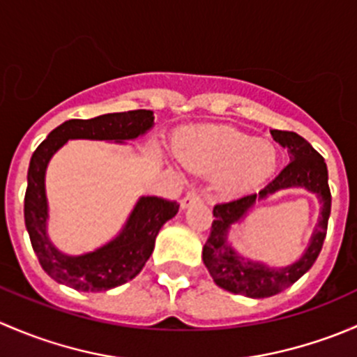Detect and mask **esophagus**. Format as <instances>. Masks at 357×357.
I'll list each match as a JSON object with an SVG mask.
<instances>
[{"instance_id":"esophagus-1","label":"esophagus","mask_w":357,"mask_h":357,"mask_svg":"<svg viewBox=\"0 0 357 357\" xmlns=\"http://www.w3.org/2000/svg\"><path fill=\"white\" fill-rule=\"evenodd\" d=\"M200 200H202V199H200L199 193H197V192H188V193H186V195L181 199V208H188L190 205L199 204Z\"/></svg>"}]
</instances>
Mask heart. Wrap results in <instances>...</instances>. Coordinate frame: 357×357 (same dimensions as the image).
<instances>
[{"mask_svg": "<svg viewBox=\"0 0 357 357\" xmlns=\"http://www.w3.org/2000/svg\"><path fill=\"white\" fill-rule=\"evenodd\" d=\"M172 152L186 169L214 174L222 195H240L271 178L278 165V150L233 128H200L178 132Z\"/></svg>", "mask_w": 357, "mask_h": 357, "instance_id": "heart-1", "label": "heart"}]
</instances>
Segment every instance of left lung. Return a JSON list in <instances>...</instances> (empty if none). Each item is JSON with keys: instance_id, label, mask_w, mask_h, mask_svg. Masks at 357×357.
Here are the masks:
<instances>
[{"instance_id": "1", "label": "left lung", "mask_w": 357, "mask_h": 357, "mask_svg": "<svg viewBox=\"0 0 357 357\" xmlns=\"http://www.w3.org/2000/svg\"><path fill=\"white\" fill-rule=\"evenodd\" d=\"M271 135L275 142L289 150V165L259 193H250L236 200L215 205L212 211L215 219L212 221L211 235L202 252L205 268L208 269L215 285L231 294L252 298H264L280 294L311 269L325 242L332 208V193L328 188V169L325 158L297 132L273 129ZM285 188H305L316 192L322 204V215L303 257L290 266L269 268L261 263L250 261L236 255L227 243L229 228L245 217L255 201Z\"/></svg>"}]
</instances>
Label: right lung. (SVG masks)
Listing matches in <instances>:
<instances>
[{
    "mask_svg": "<svg viewBox=\"0 0 357 357\" xmlns=\"http://www.w3.org/2000/svg\"><path fill=\"white\" fill-rule=\"evenodd\" d=\"M153 126L152 110H129L70 119L53 129L32 153L27 171L24 218L32 248L41 268L55 282L79 291H105L135 278L152 255L162 226L178 214L179 204L160 197H142L136 202L122 231L96 250L67 255L50 242L48 200L45 176L50 158L68 139H100L122 143L145 135Z\"/></svg>",
    "mask_w": 357,
    "mask_h": 357,
    "instance_id": "right-lung-1",
    "label": "right lung"
}]
</instances>
